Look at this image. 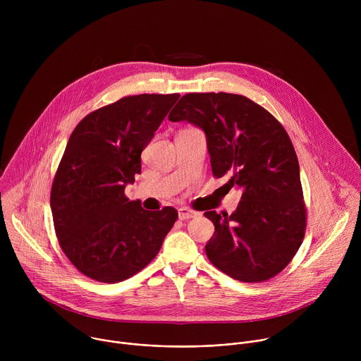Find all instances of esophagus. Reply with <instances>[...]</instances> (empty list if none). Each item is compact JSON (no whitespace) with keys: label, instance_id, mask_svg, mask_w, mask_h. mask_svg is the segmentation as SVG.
I'll return each mask as SVG.
<instances>
[{"label":"esophagus","instance_id":"34e87169","mask_svg":"<svg viewBox=\"0 0 361 361\" xmlns=\"http://www.w3.org/2000/svg\"><path fill=\"white\" fill-rule=\"evenodd\" d=\"M195 216H197V213L194 210H190L187 207L178 209V219L180 220H190V219H194Z\"/></svg>","mask_w":361,"mask_h":361}]
</instances>
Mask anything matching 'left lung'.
<instances>
[{
    "instance_id": "1",
    "label": "left lung",
    "mask_w": 361,
    "mask_h": 361,
    "mask_svg": "<svg viewBox=\"0 0 361 361\" xmlns=\"http://www.w3.org/2000/svg\"><path fill=\"white\" fill-rule=\"evenodd\" d=\"M169 120L201 128L213 174L243 192L233 214L204 213L216 228L205 244L209 260L244 283L279 274L305 231L298 160L284 127L250 98L228 92L185 94Z\"/></svg>"
}]
</instances>
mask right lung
<instances>
[{
	"mask_svg": "<svg viewBox=\"0 0 361 361\" xmlns=\"http://www.w3.org/2000/svg\"><path fill=\"white\" fill-rule=\"evenodd\" d=\"M180 94H140L98 109L74 128L51 188L60 245L84 276L118 283L161 248L178 213L147 212L126 185L141 173V152Z\"/></svg>",
	"mask_w": 361,
	"mask_h": 361,
	"instance_id": "right-lung-1",
	"label": "right lung"
}]
</instances>
